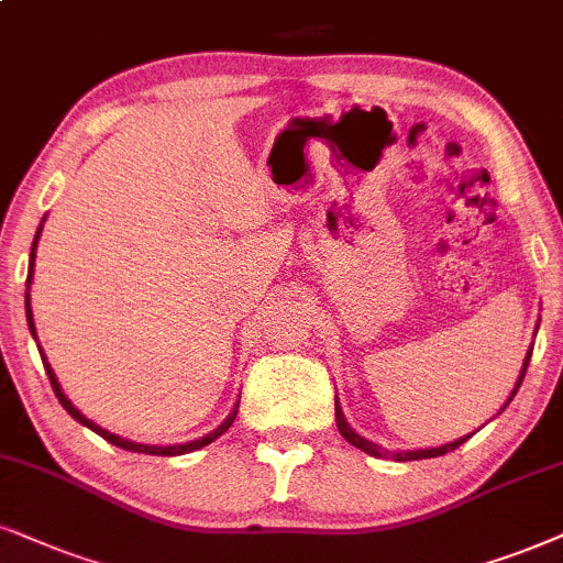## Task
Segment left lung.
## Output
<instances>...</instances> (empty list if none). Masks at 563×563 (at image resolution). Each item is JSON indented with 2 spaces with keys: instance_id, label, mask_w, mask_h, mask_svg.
<instances>
[{
  "instance_id": "obj_1",
  "label": "left lung",
  "mask_w": 563,
  "mask_h": 563,
  "mask_svg": "<svg viewBox=\"0 0 563 563\" xmlns=\"http://www.w3.org/2000/svg\"><path fill=\"white\" fill-rule=\"evenodd\" d=\"M530 355H532V351H528V355H525L522 374H519V379H517V384H515V389H511V397L517 395L519 384H522V379H525V372H528V364H530ZM511 397H509L507 402H504V408H507V405L511 402ZM334 421H338V429H340V433H343V437H345V441H351V444H353V446H358L361 452L372 454V457H393V460H397V462L441 457V454H446V452L457 450L460 444H465V441L473 437V433H467V437H462V439H457V441H450V444H444V446H433V450H416V452H389V450H382V446H379V444H374V441H368V439H364V437H358V433H355V431L351 429V426H347V421H345L343 410H340L338 400H334Z\"/></svg>"
}]
</instances>
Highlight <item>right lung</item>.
<instances>
[{
    "label": "right lung",
    "instance_id": "right-lung-1",
    "mask_svg": "<svg viewBox=\"0 0 563 563\" xmlns=\"http://www.w3.org/2000/svg\"><path fill=\"white\" fill-rule=\"evenodd\" d=\"M46 220V218H44ZM44 220H41V225H38V231H35V239H33V246H31V262H27V280H25V286L31 288V283H33V265H35V246H38V236H41V231H44ZM25 317H27V327H31V334L35 338V327H33V311H31V294H25ZM41 358H44V366H46V374H48V382H52V387H54V395L59 397V402H62V408L69 412V416L75 418L77 423H82V426H88L90 431H96L98 437H103L106 441H109V444H113V446H122V450H126V452H140V454H158V457H176V454H187V452H195V450H202V446H208L210 441H216L220 433H225L231 429V423H233V418H236V412H239V405L236 408L231 410V416L225 418L223 423L218 426L216 431H210L208 437H202V439H197V441H187V444H170V446H153V444H137V441H130V439H122V437H117V433H111V431H106V429H101V426L98 423H92L90 418H85L80 410L75 408L73 402L67 400V397H64V393H62V387H59V382H56V376H54V372H52V366L46 364V355H41Z\"/></svg>",
    "mask_w": 563,
    "mask_h": 563
}]
</instances>
